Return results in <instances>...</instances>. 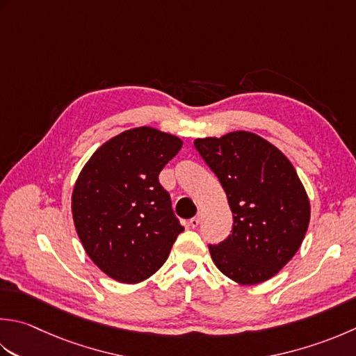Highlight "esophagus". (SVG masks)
Returning <instances> with one entry per match:
<instances>
[{"label": "esophagus", "instance_id": "obj_1", "mask_svg": "<svg viewBox=\"0 0 356 356\" xmlns=\"http://www.w3.org/2000/svg\"><path fill=\"white\" fill-rule=\"evenodd\" d=\"M199 224H200V213H197V216H194L193 219H190V225L193 228H197Z\"/></svg>", "mask_w": 356, "mask_h": 356}]
</instances>
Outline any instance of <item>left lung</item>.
Listing matches in <instances>:
<instances>
[{
    "instance_id": "1",
    "label": "left lung",
    "mask_w": 356,
    "mask_h": 356,
    "mask_svg": "<svg viewBox=\"0 0 356 356\" xmlns=\"http://www.w3.org/2000/svg\"><path fill=\"white\" fill-rule=\"evenodd\" d=\"M227 194L233 229L211 259L241 285L268 281L301 247L310 200L295 166L281 149L248 131L194 140Z\"/></svg>"
}]
</instances>
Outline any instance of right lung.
Wrapping results in <instances>:
<instances>
[{
    "label": "right lung",
    "mask_w": 356,
    "mask_h": 356,
    "mask_svg": "<svg viewBox=\"0 0 356 356\" xmlns=\"http://www.w3.org/2000/svg\"><path fill=\"white\" fill-rule=\"evenodd\" d=\"M184 142L151 127L109 138L83 166L72 190V218L86 254L123 284L148 280L168 259L184 227L159 182Z\"/></svg>",
    "instance_id": "add662e5"
}]
</instances>
